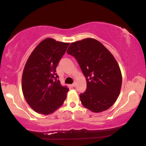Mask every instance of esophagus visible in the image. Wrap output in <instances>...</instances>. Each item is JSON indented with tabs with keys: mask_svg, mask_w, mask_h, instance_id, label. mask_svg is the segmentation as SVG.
<instances>
[{
	"mask_svg": "<svg viewBox=\"0 0 146 146\" xmlns=\"http://www.w3.org/2000/svg\"><path fill=\"white\" fill-rule=\"evenodd\" d=\"M76 86V82H74V83L72 84V86H73V87H75Z\"/></svg>",
	"mask_w": 146,
	"mask_h": 146,
	"instance_id": "obj_1",
	"label": "esophagus"
}]
</instances>
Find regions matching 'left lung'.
Returning a JSON list of instances; mask_svg holds the SVG:
<instances>
[{
  "mask_svg": "<svg viewBox=\"0 0 146 146\" xmlns=\"http://www.w3.org/2000/svg\"><path fill=\"white\" fill-rule=\"evenodd\" d=\"M77 60L87 89L80 94L84 106L98 113L110 108L120 93L122 76L116 60L97 40L87 38L72 42L67 50Z\"/></svg>",
  "mask_w": 146,
  "mask_h": 146,
  "instance_id": "1",
  "label": "left lung"
}]
</instances>
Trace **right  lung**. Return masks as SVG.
Returning a JSON list of instances; mask_svg holds the SVG:
<instances>
[{"label": "right lung", "mask_w": 146, "mask_h": 146, "mask_svg": "<svg viewBox=\"0 0 146 146\" xmlns=\"http://www.w3.org/2000/svg\"><path fill=\"white\" fill-rule=\"evenodd\" d=\"M69 44L47 38L36 46L26 62L22 90L28 104L37 113H52L66 98L69 88L57 80L56 68Z\"/></svg>", "instance_id": "right-lung-1"}]
</instances>
